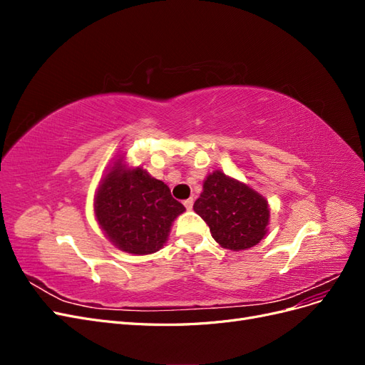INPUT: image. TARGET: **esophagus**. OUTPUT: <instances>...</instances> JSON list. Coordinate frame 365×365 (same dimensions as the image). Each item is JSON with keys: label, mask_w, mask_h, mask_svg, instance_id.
<instances>
[{"label": "esophagus", "mask_w": 365, "mask_h": 365, "mask_svg": "<svg viewBox=\"0 0 365 365\" xmlns=\"http://www.w3.org/2000/svg\"><path fill=\"white\" fill-rule=\"evenodd\" d=\"M184 207L187 210H192V207H193V197H189V200H185L184 201Z\"/></svg>", "instance_id": "34e87169"}]
</instances>
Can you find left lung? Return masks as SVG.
<instances>
[{
  "label": "left lung",
  "instance_id": "left-lung-1",
  "mask_svg": "<svg viewBox=\"0 0 365 365\" xmlns=\"http://www.w3.org/2000/svg\"><path fill=\"white\" fill-rule=\"evenodd\" d=\"M220 247L233 251L247 250L267 235L268 202L222 172H213L204 181V190L193 205Z\"/></svg>",
  "mask_w": 365,
  "mask_h": 365
}]
</instances>
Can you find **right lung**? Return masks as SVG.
Wrapping results in <instances>:
<instances>
[{
  "label": "right lung",
  "instance_id": "1",
  "mask_svg": "<svg viewBox=\"0 0 365 365\" xmlns=\"http://www.w3.org/2000/svg\"><path fill=\"white\" fill-rule=\"evenodd\" d=\"M163 181L118 161L96 196V216L108 239L130 254L158 251L168 240L173 219L184 212Z\"/></svg>",
  "mask_w": 365,
  "mask_h": 365
}]
</instances>
